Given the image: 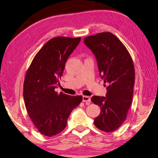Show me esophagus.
<instances>
[{
  "instance_id": "34e87169",
  "label": "esophagus",
  "mask_w": 158,
  "mask_h": 158,
  "mask_svg": "<svg viewBox=\"0 0 158 158\" xmlns=\"http://www.w3.org/2000/svg\"><path fill=\"white\" fill-rule=\"evenodd\" d=\"M83 102H86L89 103L91 102V98L89 96H83Z\"/></svg>"
}]
</instances>
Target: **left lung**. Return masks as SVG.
<instances>
[{
  "label": "left lung",
  "mask_w": 158,
  "mask_h": 158,
  "mask_svg": "<svg viewBox=\"0 0 158 158\" xmlns=\"http://www.w3.org/2000/svg\"><path fill=\"white\" fill-rule=\"evenodd\" d=\"M84 43L95 55L104 83H108L106 97L94 96L91 102L101 108L94 124L100 130L118 129L127 118L132 103L135 69L129 51L115 35L103 32L84 39Z\"/></svg>",
  "instance_id": "8db88e82"
}]
</instances>
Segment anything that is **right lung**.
<instances>
[{
  "instance_id": "obj_1",
  "label": "right lung",
  "mask_w": 158,
  "mask_h": 158,
  "mask_svg": "<svg viewBox=\"0 0 158 158\" xmlns=\"http://www.w3.org/2000/svg\"><path fill=\"white\" fill-rule=\"evenodd\" d=\"M80 40L81 37H67L50 39L36 54L27 71L23 84L26 110L35 127L45 136L61 132L71 111L83 100L81 95L55 91L67 59Z\"/></svg>"
}]
</instances>
